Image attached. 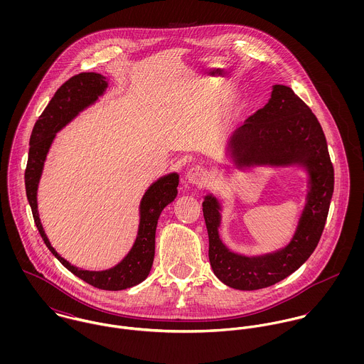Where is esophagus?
<instances>
[{"mask_svg":"<svg viewBox=\"0 0 364 364\" xmlns=\"http://www.w3.org/2000/svg\"><path fill=\"white\" fill-rule=\"evenodd\" d=\"M208 169L200 165H195V166L189 168L186 172V181L193 186H202L208 182Z\"/></svg>","mask_w":364,"mask_h":364,"instance_id":"esophagus-1","label":"esophagus"}]
</instances>
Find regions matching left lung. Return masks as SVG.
I'll return each mask as SVG.
<instances>
[{"mask_svg":"<svg viewBox=\"0 0 364 364\" xmlns=\"http://www.w3.org/2000/svg\"><path fill=\"white\" fill-rule=\"evenodd\" d=\"M225 158L234 169L244 172L258 166L306 172V203L296 230L284 247L272 252L247 257L231 251L220 237L223 202L213 193L203 199L214 274L237 290L264 289L296 272L319 242L333 193V166L326 140L311 109L291 88L276 84L267 104L227 140Z\"/></svg>","mask_w":364,"mask_h":364,"instance_id":"obj_1","label":"left lung"}]
</instances>
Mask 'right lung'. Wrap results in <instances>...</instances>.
<instances>
[{
  "label": "right lung",
  "mask_w": 364,
  "mask_h": 364,
  "mask_svg": "<svg viewBox=\"0 0 364 364\" xmlns=\"http://www.w3.org/2000/svg\"><path fill=\"white\" fill-rule=\"evenodd\" d=\"M109 87L107 78L98 73H81L70 78L54 94L39 120L31 141L29 158L25 171L26 198L32 208L35 224L53 255L77 277L101 290H124L140 284L150 274L156 252V230L162 210L178 196V172H169L153 182L144 192L139 205V230L133 247L117 264L105 270H85L64 259L50 244L38 210V189L45 169V162L55 136L81 112L97 104Z\"/></svg>",
  "instance_id": "add662e5"
}]
</instances>
